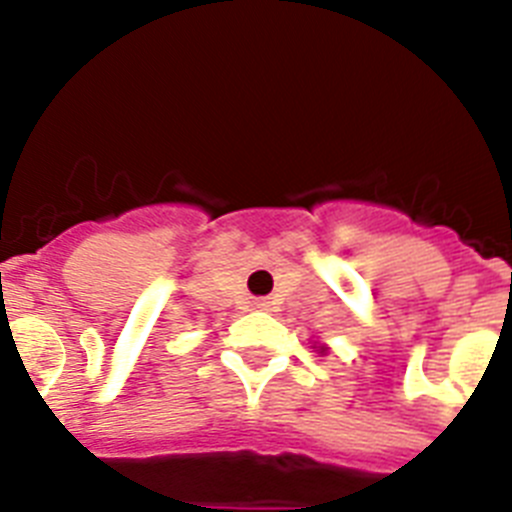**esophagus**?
Here are the masks:
<instances>
[{"mask_svg": "<svg viewBox=\"0 0 512 512\" xmlns=\"http://www.w3.org/2000/svg\"><path fill=\"white\" fill-rule=\"evenodd\" d=\"M255 309H268V301H255Z\"/></svg>", "mask_w": 512, "mask_h": 512, "instance_id": "obj_1", "label": "esophagus"}]
</instances>
